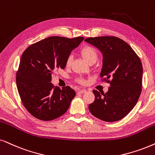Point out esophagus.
<instances>
[{
    "label": "esophagus",
    "mask_w": 155,
    "mask_h": 155,
    "mask_svg": "<svg viewBox=\"0 0 155 155\" xmlns=\"http://www.w3.org/2000/svg\"><path fill=\"white\" fill-rule=\"evenodd\" d=\"M86 91H87V90H86V89H79V91H78V93H79V94H84V93H85Z\"/></svg>",
    "instance_id": "esophagus-1"
}]
</instances>
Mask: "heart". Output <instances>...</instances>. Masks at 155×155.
Segmentation results:
<instances>
[{
	"mask_svg": "<svg viewBox=\"0 0 155 155\" xmlns=\"http://www.w3.org/2000/svg\"><path fill=\"white\" fill-rule=\"evenodd\" d=\"M80 54H81L82 57L84 58V60L89 64L95 63L96 61H97L98 58L97 51L95 50V48H94L93 47L91 46H85L84 47V48H82L81 51H80ZM71 56H68L67 59H66V66H70V64L71 63ZM79 81L81 82V83H84V81L83 79H79Z\"/></svg>",
	"mask_w": 155,
	"mask_h": 155,
	"instance_id": "1",
	"label": "heart"
}]
</instances>
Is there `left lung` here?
I'll return each mask as SVG.
<instances>
[{"label": "left lung", "instance_id": "1", "mask_svg": "<svg viewBox=\"0 0 155 155\" xmlns=\"http://www.w3.org/2000/svg\"><path fill=\"white\" fill-rule=\"evenodd\" d=\"M84 41L102 54L100 76L110 83L106 94L94 90L95 100L89 105L90 112L104 121L120 120L132 110L140 96L142 62L132 47L117 37L99 36Z\"/></svg>", "mask_w": 155, "mask_h": 155}]
</instances>
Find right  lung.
Wrapping results in <instances>:
<instances>
[{
	"instance_id": "add662e5",
	"label": "right lung",
	"mask_w": 155,
	"mask_h": 155,
	"mask_svg": "<svg viewBox=\"0 0 155 155\" xmlns=\"http://www.w3.org/2000/svg\"><path fill=\"white\" fill-rule=\"evenodd\" d=\"M84 38L51 36L31 45L23 53L16 73L18 91L31 114L43 121L55 119L69 108L76 92L71 87H54V70L66 67L71 52Z\"/></svg>"
}]
</instances>
